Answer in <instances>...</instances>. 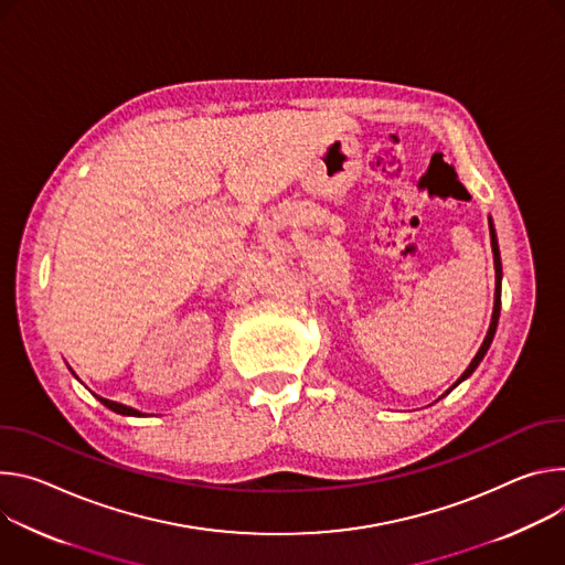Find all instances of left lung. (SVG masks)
Instances as JSON below:
<instances>
[{"label":"left lung","instance_id":"left-lung-1","mask_svg":"<svg viewBox=\"0 0 565 565\" xmlns=\"http://www.w3.org/2000/svg\"><path fill=\"white\" fill-rule=\"evenodd\" d=\"M489 235H491V250H493V269H495V291H493V311H491V323H489V330H487V337H484V341H482V345H480V350L476 352V356L471 359V363H469V367L460 374V380L445 393V395H449L458 384H462L465 380H469L471 374H473V370L480 365V361L484 359V354H487V350H489V345H491V341H493V334H495V328H498V317H500V280H503V265H500V248H498V237H495V228H493V220L489 217ZM443 395V397H445ZM440 397V399H443Z\"/></svg>","mask_w":565,"mask_h":565}]
</instances>
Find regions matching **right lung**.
<instances>
[{
	"label": "right lung",
	"instance_id": "right-lung-1",
	"mask_svg": "<svg viewBox=\"0 0 565 565\" xmlns=\"http://www.w3.org/2000/svg\"><path fill=\"white\" fill-rule=\"evenodd\" d=\"M98 402L103 406H107L109 411L118 413V415H128V417H143L146 415V413H141V411H137L132 406H125V404H118V402H111V399H105V397H98Z\"/></svg>",
	"mask_w": 565,
	"mask_h": 565
}]
</instances>
